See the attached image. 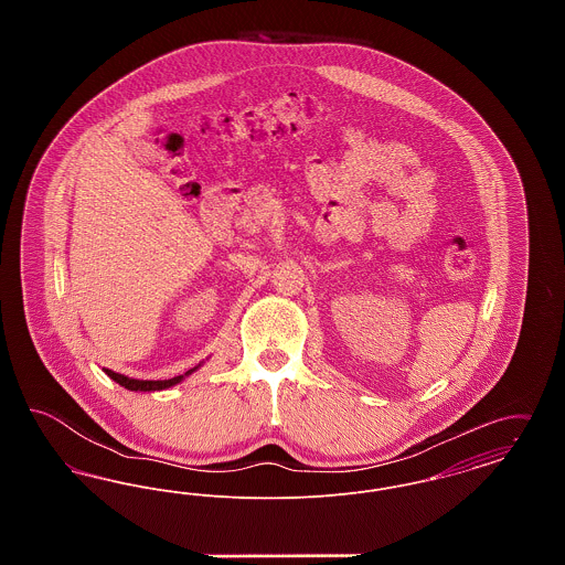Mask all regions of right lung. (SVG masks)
I'll use <instances>...</instances> for the list:
<instances>
[{"label":"right lung","instance_id":"right-lung-1","mask_svg":"<svg viewBox=\"0 0 565 565\" xmlns=\"http://www.w3.org/2000/svg\"><path fill=\"white\" fill-rule=\"evenodd\" d=\"M199 366H201V364H199ZM199 366L190 369L189 373H184V375L164 379V381H143V379H131V376L118 375V373H114V371H109V369H104V371H106V375H108L109 379H114L118 385H122V387H127V390H131V392H161V390H167V387H171V385H178L184 376L194 373Z\"/></svg>","mask_w":565,"mask_h":565}]
</instances>
